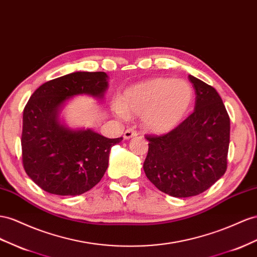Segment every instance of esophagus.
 Returning <instances> with one entry per match:
<instances>
[{"label":"esophagus","instance_id":"34e87169","mask_svg":"<svg viewBox=\"0 0 257 257\" xmlns=\"http://www.w3.org/2000/svg\"><path fill=\"white\" fill-rule=\"evenodd\" d=\"M137 135H138V132L133 128H127L125 132H124V138H125V140H130V138Z\"/></svg>","mask_w":257,"mask_h":257}]
</instances>
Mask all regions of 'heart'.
Wrapping results in <instances>:
<instances>
[{"label": "heart", "mask_w": 257, "mask_h": 257, "mask_svg": "<svg viewBox=\"0 0 257 257\" xmlns=\"http://www.w3.org/2000/svg\"><path fill=\"white\" fill-rule=\"evenodd\" d=\"M193 96L192 86L183 79L155 78L128 87L113 109L123 119L130 113L143 115L146 127L164 133L188 113Z\"/></svg>", "instance_id": "b5f03b06"}]
</instances>
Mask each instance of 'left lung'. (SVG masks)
I'll return each instance as SVG.
<instances>
[{"label": "left lung", "instance_id": "8db88e82", "mask_svg": "<svg viewBox=\"0 0 257 257\" xmlns=\"http://www.w3.org/2000/svg\"><path fill=\"white\" fill-rule=\"evenodd\" d=\"M193 112L163 135H145L149 142L146 176L159 190L176 198L197 196L225 174L230 119L216 89L192 75Z\"/></svg>", "mask_w": 257, "mask_h": 257}]
</instances>
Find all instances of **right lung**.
Masks as SVG:
<instances>
[{
    "instance_id": "right-lung-1",
    "label": "right lung",
    "mask_w": 257,
    "mask_h": 257,
    "mask_svg": "<svg viewBox=\"0 0 257 257\" xmlns=\"http://www.w3.org/2000/svg\"><path fill=\"white\" fill-rule=\"evenodd\" d=\"M107 78L105 72H73L47 81L28 100L23 116V165L28 176L46 192L82 195L105 174L110 150L122 137L66 128L57 121V112L74 95L101 97Z\"/></svg>"
}]
</instances>
